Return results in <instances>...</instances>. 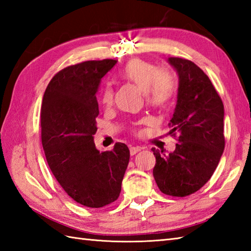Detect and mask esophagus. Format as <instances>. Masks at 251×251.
Returning a JSON list of instances; mask_svg holds the SVG:
<instances>
[{
	"label": "esophagus",
	"mask_w": 251,
	"mask_h": 251,
	"mask_svg": "<svg viewBox=\"0 0 251 251\" xmlns=\"http://www.w3.org/2000/svg\"><path fill=\"white\" fill-rule=\"evenodd\" d=\"M142 150L141 147H130L129 148V151H130V154L131 155H135L136 153H138L139 151Z\"/></svg>",
	"instance_id": "1"
}]
</instances>
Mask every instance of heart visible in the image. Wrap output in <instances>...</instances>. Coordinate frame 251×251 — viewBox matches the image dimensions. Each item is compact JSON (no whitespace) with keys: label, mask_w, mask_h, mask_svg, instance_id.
Returning a JSON list of instances; mask_svg holds the SVG:
<instances>
[{"label":"heart","mask_w":251,"mask_h":251,"mask_svg":"<svg viewBox=\"0 0 251 251\" xmlns=\"http://www.w3.org/2000/svg\"><path fill=\"white\" fill-rule=\"evenodd\" d=\"M120 74L122 78L139 87L145 93L148 102L155 108L166 106L176 94L173 77L167 72L159 71L155 65L149 61L134 58L126 63ZM113 98V89L106 85L101 90L100 101L104 105H111Z\"/></svg>","instance_id":"b5f03b06"}]
</instances>
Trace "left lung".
Listing matches in <instances>:
<instances>
[{"instance_id": "1", "label": "left lung", "mask_w": 251, "mask_h": 251, "mask_svg": "<svg viewBox=\"0 0 251 251\" xmlns=\"http://www.w3.org/2000/svg\"><path fill=\"white\" fill-rule=\"evenodd\" d=\"M178 73L179 87L169 134L178 135L175 151L152 148L153 177L164 194L184 197L211 178L225 150V106L204 71L194 62L168 58Z\"/></svg>"}]
</instances>
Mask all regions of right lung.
Masks as SVG:
<instances>
[{
    "instance_id": "add662e5",
    "label": "right lung",
    "mask_w": 251,
    "mask_h": 251,
    "mask_svg": "<svg viewBox=\"0 0 251 251\" xmlns=\"http://www.w3.org/2000/svg\"><path fill=\"white\" fill-rule=\"evenodd\" d=\"M116 60H90L67 67L51 78L41 109L42 145L61 188L78 204L100 208L119 199L129 149L116 142L99 152L94 142L99 84Z\"/></svg>"
}]
</instances>
